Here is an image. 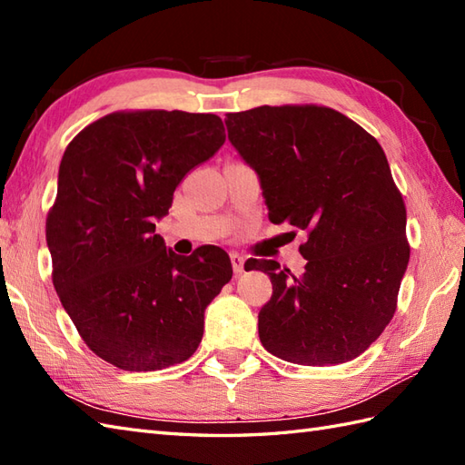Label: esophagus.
<instances>
[{
	"instance_id": "esophagus-1",
	"label": "esophagus",
	"mask_w": 465,
	"mask_h": 465,
	"mask_svg": "<svg viewBox=\"0 0 465 465\" xmlns=\"http://www.w3.org/2000/svg\"><path fill=\"white\" fill-rule=\"evenodd\" d=\"M232 259V267H233V273H242L243 272V265H245V257L240 253H230Z\"/></svg>"
}]
</instances>
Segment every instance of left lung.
Returning a JSON list of instances; mask_svg holds the SVG:
<instances>
[{
  "instance_id": "left-lung-1",
  "label": "left lung",
  "mask_w": 465,
  "mask_h": 465,
  "mask_svg": "<svg viewBox=\"0 0 465 465\" xmlns=\"http://www.w3.org/2000/svg\"><path fill=\"white\" fill-rule=\"evenodd\" d=\"M225 126L257 172L269 220L307 232L301 277L253 259L273 285L257 317L262 344L305 366L356 359L391 322L410 259L404 200L384 150L317 104L230 113Z\"/></svg>"
}]
</instances>
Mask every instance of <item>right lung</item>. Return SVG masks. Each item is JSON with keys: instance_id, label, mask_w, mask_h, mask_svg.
<instances>
[{"instance_id": "add662e5", "label": "right lung", "mask_w": 465, "mask_h": 465, "mask_svg": "<svg viewBox=\"0 0 465 465\" xmlns=\"http://www.w3.org/2000/svg\"><path fill=\"white\" fill-rule=\"evenodd\" d=\"M225 143L215 114L113 113L71 140L47 215L53 285L96 356L131 372L188 361L232 279L222 247L176 255L156 232L178 183Z\"/></svg>"}]
</instances>
